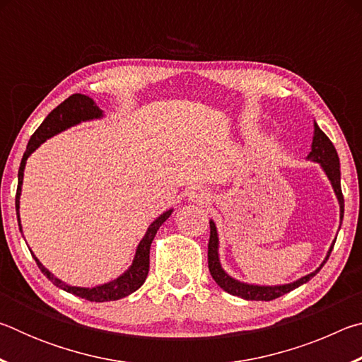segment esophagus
<instances>
[{
	"instance_id": "esophagus-1",
	"label": "esophagus",
	"mask_w": 362,
	"mask_h": 362,
	"mask_svg": "<svg viewBox=\"0 0 362 362\" xmlns=\"http://www.w3.org/2000/svg\"><path fill=\"white\" fill-rule=\"evenodd\" d=\"M209 198H211V194L201 188H196V189H193V192H189V194H188L189 201H193V203H201V204L207 203Z\"/></svg>"
}]
</instances>
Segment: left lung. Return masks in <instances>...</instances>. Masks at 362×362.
I'll return each instance as SVG.
<instances>
[{
  "instance_id": "8db88e82",
  "label": "left lung",
  "mask_w": 362,
  "mask_h": 362,
  "mask_svg": "<svg viewBox=\"0 0 362 362\" xmlns=\"http://www.w3.org/2000/svg\"><path fill=\"white\" fill-rule=\"evenodd\" d=\"M306 161L320 164L322 173L326 174L327 180L330 182V185H332L335 198L339 201V206H340V226H341L345 204H343V194H341V187H340V159H339V155H337L334 144L330 142L326 134L320 129V126L316 124V121H315V131H313V142H311V151L308 153V156H306ZM209 225H211V238H209V246H207V263H209V272L212 274L214 281H216V283L222 287L225 292L231 293V296H236L244 300H262V302H269V300L278 298L287 292L297 289L298 286L308 283V281L324 267V263H326L330 252H332L334 244L337 240V238H334V241L330 244L326 257H324L321 265L317 267L315 272L305 274V276L287 284H274V286L252 284V283H244V281L233 278L230 273L225 272L222 267V262H220V252H218L220 241H218L217 225L212 218L209 220Z\"/></svg>"
}]
</instances>
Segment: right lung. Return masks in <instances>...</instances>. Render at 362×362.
Instances as JSON below:
<instances>
[{"mask_svg":"<svg viewBox=\"0 0 362 362\" xmlns=\"http://www.w3.org/2000/svg\"><path fill=\"white\" fill-rule=\"evenodd\" d=\"M102 118H103V112L95 105V102L90 99V97L84 95V94H73L46 116V119L41 122V126L36 129L32 139H30L27 150H25V153H23V158L21 161L19 185H17V196H16L17 222H19V228H21L22 235H23V231H22L21 212H19L21 194H22V183H23V170H25L27 159L30 158V155H32L35 150H38V146H41V144H45L47 139L57 136V134L70 129V127H73V126L81 124V122L102 119ZM173 212H174V209L170 207V209L164 211L161 216L156 217L150 223V226L145 231L144 238L137 244V249H136V254H134L132 263L127 267L124 273H121L118 278L107 281V283H103V284H97L94 287L71 286L69 283H65V281L59 279L56 274L49 272V269L42 265V263L38 260V257L33 254L32 249H30V252H32L35 262L38 263V267L42 272V274H45L49 281H52V283L57 287H60V289H64L65 292H70L76 297L89 300V302H113V300H119L122 297L131 296L132 292H136L139 287L145 283L146 276H148V269H150L151 243H153V240H155L159 226L166 222Z\"/></svg>","mask_w":362,"mask_h":362,"instance_id":"1","label":"right lung"}]
</instances>
